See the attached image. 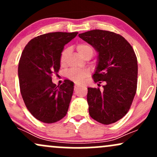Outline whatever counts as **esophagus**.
Returning a JSON list of instances; mask_svg holds the SVG:
<instances>
[{
  "label": "esophagus",
  "instance_id": "34e87169",
  "mask_svg": "<svg viewBox=\"0 0 157 157\" xmlns=\"http://www.w3.org/2000/svg\"><path fill=\"white\" fill-rule=\"evenodd\" d=\"M79 86H80V84H78V83H76V84H75V90H76V89H77V88Z\"/></svg>",
  "mask_w": 157,
  "mask_h": 157
}]
</instances>
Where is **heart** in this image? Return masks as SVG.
<instances>
[{
    "instance_id": "heart-1",
    "label": "heart",
    "mask_w": 157,
    "mask_h": 157,
    "mask_svg": "<svg viewBox=\"0 0 157 157\" xmlns=\"http://www.w3.org/2000/svg\"><path fill=\"white\" fill-rule=\"evenodd\" d=\"M77 52L79 53L82 57H86L89 55H92L94 54V48L91 45L86 43H81L77 46ZM70 53V48L66 47L63 50L60 54V62L61 65H65L66 62V58H67L68 54ZM88 72L86 70H76L71 69L68 71V77L71 80H72L75 82H80L83 80V79L87 76Z\"/></svg>"
}]
</instances>
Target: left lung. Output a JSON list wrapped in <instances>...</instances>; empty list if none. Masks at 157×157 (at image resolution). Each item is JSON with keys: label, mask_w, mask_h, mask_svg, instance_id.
<instances>
[{"label": "left lung", "mask_w": 157, "mask_h": 157, "mask_svg": "<svg viewBox=\"0 0 157 157\" xmlns=\"http://www.w3.org/2000/svg\"><path fill=\"white\" fill-rule=\"evenodd\" d=\"M81 39L98 52L97 66L93 75L98 86L88 88L87 102L90 116L96 121L109 125L128 113L137 86L138 66L132 46L121 35L94 29L79 34Z\"/></svg>", "instance_id": "8db88e82"}]
</instances>
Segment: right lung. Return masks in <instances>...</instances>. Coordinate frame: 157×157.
I'll return each instance as SVG.
<instances>
[{
  "label": "right lung",
  "instance_id": "obj_1",
  "mask_svg": "<svg viewBox=\"0 0 157 157\" xmlns=\"http://www.w3.org/2000/svg\"><path fill=\"white\" fill-rule=\"evenodd\" d=\"M78 32H51L32 39L25 46L18 64L21 93L32 116L45 123H53L67 113L73 94L74 82L65 80L56 86L52 74L60 67L64 46Z\"/></svg>",
  "mask_w": 157,
  "mask_h": 157
}]
</instances>
